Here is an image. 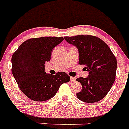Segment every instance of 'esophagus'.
<instances>
[{"instance_id": "obj_1", "label": "esophagus", "mask_w": 129, "mask_h": 129, "mask_svg": "<svg viewBox=\"0 0 129 129\" xmlns=\"http://www.w3.org/2000/svg\"><path fill=\"white\" fill-rule=\"evenodd\" d=\"M70 81H72V82H75L76 81V79H75V77H71Z\"/></svg>"}]
</instances>
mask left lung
Listing matches in <instances>:
<instances>
[{
	"label": "left lung",
	"mask_w": 129,
	"mask_h": 129,
	"mask_svg": "<svg viewBox=\"0 0 129 129\" xmlns=\"http://www.w3.org/2000/svg\"><path fill=\"white\" fill-rule=\"evenodd\" d=\"M69 44L79 51V64L84 65L88 71L87 78H78L82 89L77 98L84 103H93L101 100L110 91L115 82L117 61L110 48L103 40L91 35L66 36Z\"/></svg>",
	"instance_id": "obj_1"
}]
</instances>
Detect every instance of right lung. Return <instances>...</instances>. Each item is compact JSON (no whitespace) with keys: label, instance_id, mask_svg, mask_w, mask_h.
I'll return each instance as SVG.
<instances>
[{"label":"right lung","instance_id":"right-lung-1","mask_svg":"<svg viewBox=\"0 0 129 129\" xmlns=\"http://www.w3.org/2000/svg\"><path fill=\"white\" fill-rule=\"evenodd\" d=\"M63 40L62 37L32 38L23 42L13 53V75L20 90L31 100H50L61 84L70 81L65 72L51 75L45 72V63L50 60L51 51Z\"/></svg>","mask_w":129,"mask_h":129}]
</instances>
